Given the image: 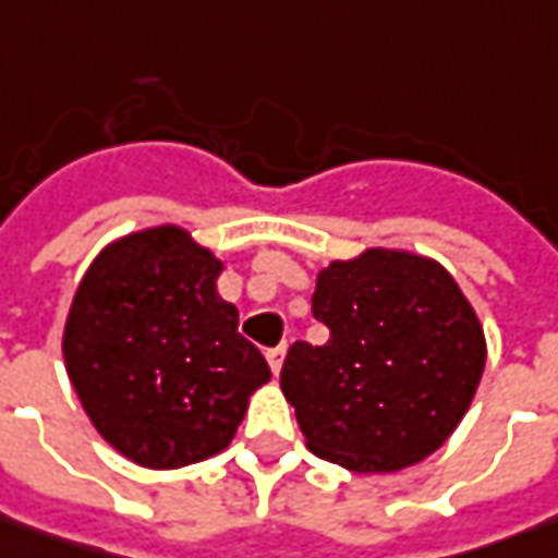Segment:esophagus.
<instances>
[{"label": "esophagus", "instance_id": "esophagus-1", "mask_svg": "<svg viewBox=\"0 0 558 558\" xmlns=\"http://www.w3.org/2000/svg\"><path fill=\"white\" fill-rule=\"evenodd\" d=\"M268 364H271V371H275V374H280V367H283V357H287V345H278V349H271V352H268Z\"/></svg>", "mask_w": 558, "mask_h": 558}]
</instances>
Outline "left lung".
Masks as SVG:
<instances>
[{
    "label": "left lung",
    "instance_id": "obj_1",
    "mask_svg": "<svg viewBox=\"0 0 558 558\" xmlns=\"http://www.w3.org/2000/svg\"><path fill=\"white\" fill-rule=\"evenodd\" d=\"M324 345L293 342L280 389L308 451L374 475L435 453L470 411L488 342L441 262L371 246L317 271Z\"/></svg>",
    "mask_w": 558,
    "mask_h": 558
}]
</instances>
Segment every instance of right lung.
Masks as SVG:
<instances>
[{"instance_id":"1","label":"right lung","mask_w":558,"mask_h":558,"mask_svg":"<svg viewBox=\"0 0 558 558\" xmlns=\"http://www.w3.org/2000/svg\"><path fill=\"white\" fill-rule=\"evenodd\" d=\"M225 262L182 225L110 241L70 302L61 352L73 392L113 451L179 470L231 445L271 379L216 290Z\"/></svg>"}]
</instances>
